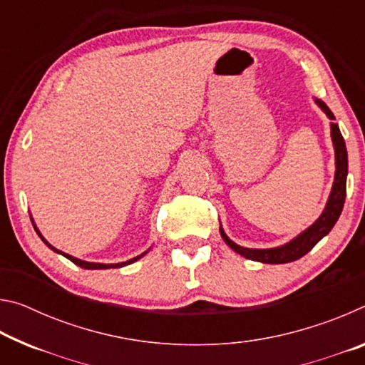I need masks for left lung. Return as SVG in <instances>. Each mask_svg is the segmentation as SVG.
<instances>
[{
  "instance_id": "left-lung-1",
  "label": "left lung",
  "mask_w": 365,
  "mask_h": 365,
  "mask_svg": "<svg viewBox=\"0 0 365 365\" xmlns=\"http://www.w3.org/2000/svg\"><path fill=\"white\" fill-rule=\"evenodd\" d=\"M314 101L317 103V106L324 110L327 117L331 120L330 128H331V141L333 148H335V180H333V187L330 191L329 201H327L325 209L322 214L319 215V219L314 222L311 227H307L304 232H301L298 237H294L292 242H288L282 246H277V248H267V250H252V248H245V246H240L230 238L227 237L224 228L220 225V237L224 242L230 246V248L242 255L246 259H251V261L264 262V264H287L293 262L296 259L302 257L307 255L314 246H316L320 240H322L325 235H329L333 225L336 224L339 214L343 211L344 206V197H346V177H348V151H346L344 138L341 132H339V127L335 120V115H333L331 110L324 101L314 98Z\"/></svg>"
}]
</instances>
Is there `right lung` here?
<instances>
[{"label": "right lung", "instance_id": "right-lung-1", "mask_svg": "<svg viewBox=\"0 0 365 365\" xmlns=\"http://www.w3.org/2000/svg\"><path fill=\"white\" fill-rule=\"evenodd\" d=\"M32 224H34V228H35V232L38 233V237L43 240V243H45L49 250H53L54 252H58V255H63L64 257H67L69 259V261H72L73 264L76 265H78V267H82V269H88V270H96V269H117V267H123V265H128V264H132V262H135V261H138L140 257H143L148 251H145L143 255H140V256H137V257H133V259H128V261H125V262H117V264H101V262H86V261H82V259H77V257H73V256H71V255H66V252H63V251H59V250H56L54 248V246H51L49 245L45 238H43V235L40 233V230L38 228H36V225H35V222H34V219H32Z\"/></svg>", "mask_w": 365, "mask_h": 365}]
</instances>
